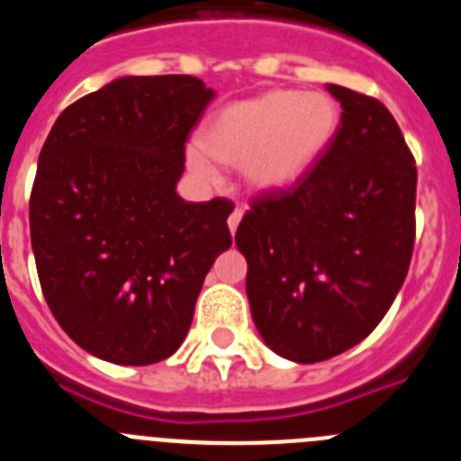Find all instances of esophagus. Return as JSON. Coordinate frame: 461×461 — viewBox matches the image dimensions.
<instances>
[{"label":"esophagus","instance_id":"esophagus-1","mask_svg":"<svg viewBox=\"0 0 461 461\" xmlns=\"http://www.w3.org/2000/svg\"><path fill=\"white\" fill-rule=\"evenodd\" d=\"M242 214H244L242 207H235V210L230 212V217H228V228H230V233H235V230H238L240 221H242Z\"/></svg>","mask_w":461,"mask_h":461}]
</instances>
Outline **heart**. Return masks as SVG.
I'll use <instances>...</instances> for the list:
<instances>
[{
    "instance_id": "1",
    "label": "heart",
    "mask_w": 461,
    "mask_h": 461,
    "mask_svg": "<svg viewBox=\"0 0 461 461\" xmlns=\"http://www.w3.org/2000/svg\"><path fill=\"white\" fill-rule=\"evenodd\" d=\"M337 124L339 110L328 94L272 89L219 110L203 133V148L186 149V164L205 182L219 177L214 158L240 166L251 189L276 194L316 166Z\"/></svg>"
}]
</instances>
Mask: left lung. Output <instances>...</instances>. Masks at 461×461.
<instances>
[{"label":"left lung","mask_w":461,"mask_h":461,"mask_svg":"<svg viewBox=\"0 0 461 461\" xmlns=\"http://www.w3.org/2000/svg\"><path fill=\"white\" fill-rule=\"evenodd\" d=\"M341 104L335 138L303 180L251 203L235 244L247 297L276 356L312 365L360 344L409 272L415 170L381 101L328 85Z\"/></svg>","instance_id":"left-lung-1"}]
</instances>
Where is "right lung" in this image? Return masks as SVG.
Segmentation results:
<instances>
[{
	"label": "right lung",
	"instance_id": "obj_1",
	"mask_svg": "<svg viewBox=\"0 0 461 461\" xmlns=\"http://www.w3.org/2000/svg\"><path fill=\"white\" fill-rule=\"evenodd\" d=\"M214 89L194 76H124L68 105L39 154L32 249L52 316L113 365L185 341L205 275L230 247V201L186 203L185 142Z\"/></svg>",
	"mask_w": 461,
	"mask_h": 461
}]
</instances>
